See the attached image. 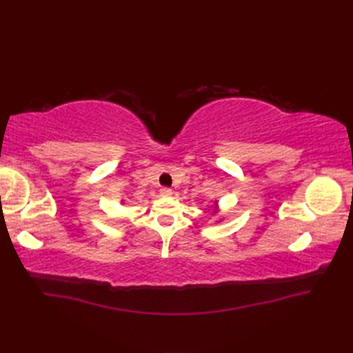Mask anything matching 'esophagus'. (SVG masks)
Returning <instances> with one entry per match:
<instances>
[{
    "instance_id": "esophagus-1",
    "label": "esophagus",
    "mask_w": 353,
    "mask_h": 353,
    "mask_svg": "<svg viewBox=\"0 0 353 353\" xmlns=\"http://www.w3.org/2000/svg\"><path fill=\"white\" fill-rule=\"evenodd\" d=\"M160 196H163V197H169V196H172V190L168 188V187L160 188Z\"/></svg>"
}]
</instances>
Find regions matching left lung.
I'll return each instance as SVG.
<instances>
[{
    "mask_svg": "<svg viewBox=\"0 0 353 353\" xmlns=\"http://www.w3.org/2000/svg\"><path fill=\"white\" fill-rule=\"evenodd\" d=\"M218 212V203L215 201V210H213V213H216Z\"/></svg>",
    "mask_w": 353,
    "mask_h": 353,
    "instance_id": "obj_1",
    "label": "left lung"
}]
</instances>
